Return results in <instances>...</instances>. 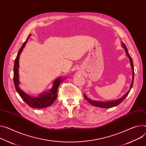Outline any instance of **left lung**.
Listing matches in <instances>:
<instances>
[{
  "instance_id": "8db88e82",
  "label": "left lung",
  "mask_w": 146,
  "mask_h": 146,
  "mask_svg": "<svg viewBox=\"0 0 146 146\" xmlns=\"http://www.w3.org/2000/svg\"><path fill=\"white\" fill-rule=\"evenodd\" d=\"M123 47L125 48V52L126 54L127 55V56L129 57V59H130V65L132 69V72H133V74H132V82L131 84L130 85V89L129 90V91L126 92V93L121 98L117 99L115 101H110V102H100V101H93L92 100H90V98H88L84 94V97L85 98V99L88 102H90L91 104L93 105L96 107H100V108H112L114 107H116L117 105H119V104H121L125 99V98L128 96L129 92L131 90V88H132V86H133V82H134V67H133V60H132V59L131 58V56H130V55L128 53V50L126 48V46L125 45V44H122Z\"/></svg>"
}]
</instances>
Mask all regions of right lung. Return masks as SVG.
<instances>
[{"label":"right lung","instance_id":"1","mask_svg":"<svg viewBox=\"0 0 146 146\" xmlns=\"http://www.w3.org/2000/svg\"><path fill=\"white\" fill-rule=\"evenodd\" d=\"M31 35V34H30ZM29 35L27 40H26L21 48L20 49L16 58L15 62L14 65V75H13V81H14L15 86L17 92L23 99V100L29 105L30 107L33 108H38L41 109L45 107H48L49 106L51 105L55 100L56 99L58 96V88L59 86L63 82L64 79L61 77H59L56 78L53 84V86L51 89L48 91L46 92L45 93H42L37 97L31 96L30 95L27 94V93L24 92L19 87V84L20 83L19 80V58L20 54L23 51V48H24L26 43H27L28 39L30 36Z\"/></svg>","mask_w":146,"mask_h":146}]
</instances>
